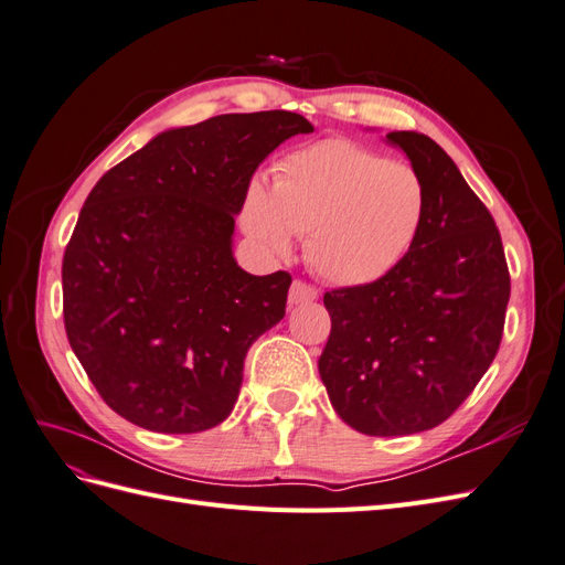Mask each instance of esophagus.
<instances>
[{
    "label": "esophagus",
    "instance_id": "obj_1",
    "mask_svg": "<svg viewBox=\"0 0 565 565\" xmlns=\"http://www.w3.org/2000/svg\"><path fill=\"white\" fill-rule=\"evenodd\" d=\"M318 299V289L303 280H295L289 287V303H309Z\"/></svg>",
    "mask_w": 565,
    "mask_h": 565
}]
</instances>
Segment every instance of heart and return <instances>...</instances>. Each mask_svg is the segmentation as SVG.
<instances>
[{"mask_svg": "<svg viewBox=\"0 0 565 565\" xmlns=\"http://www.w3.org/2000/svg\"><path fill=\"white\" fill-rule=\"evenodd\" d=\"M424 212L426 188L415 167L332 139L287 156L270 193L252 185L243 226L273 254L292 249V233L306 235L318 276L355 287L382 280L403 262Z\"/></svg>", "mask_w": 565, "mask_h": 565, "instance_id": "obj_1", "label": "heart"}]
</instances>
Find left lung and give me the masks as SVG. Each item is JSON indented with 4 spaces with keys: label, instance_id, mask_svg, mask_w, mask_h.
I'll return each instance as SVG.
<instances>
[{
    "label": "left lung",
    "instance_id": "8db88e82",
    "mask_svg": "<svg viewBox=\"0 0 565 565\" xmlns=\"http://www.w3.org/2000/svg\"><path fill=\"white\" fill-rule=\"evenodd\" d=\"M426 188L419 235L382 280L324 292L318 361L337 415L367 436L434 429L498 355L511 292L494 218L429 136L391 131Z\"/></svg>",
    "mask_w": 565,
    "mask_h": 565
}]
</instances>
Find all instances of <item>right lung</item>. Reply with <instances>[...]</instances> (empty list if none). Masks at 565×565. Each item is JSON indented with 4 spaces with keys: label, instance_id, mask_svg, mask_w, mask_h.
<instances>
[{
    "label": "right lung",
    "instance_id": "add662e5",
    "mask_svg": "<svg viewBox=\"0 0 565 565\" xmlns=\"http://www.w3.org/2000/svg\"><path fill=\"white\" fill-rule=\"evenodd\" d=\"M309 119L266 110L169 129L100 177L63 254L67 341L100 398L158 434L224 422L249 347L292 276L233 259L235 214L268 152Z\"/></svg>",
    "mask_w": 565,
    "mask_h": 565
}]
</instances>
